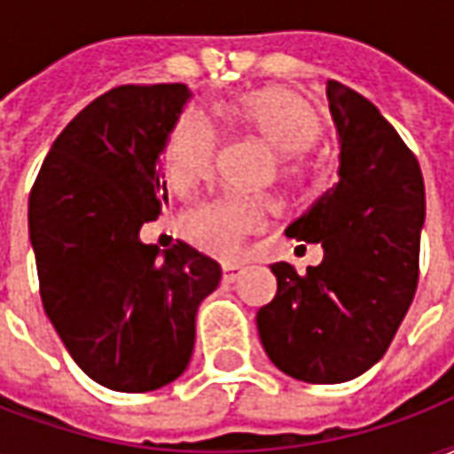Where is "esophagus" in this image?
<instances>
[{
	"label": "esophagus",
	"mask_w": 454,
	"mask_h": 454,
	"mask_svg": "<svg viewBox=\"0 0 454 454\" xmlns=\"http://www.w3.org/2000/svg\"><path fill=\"white\" fill-rule=\"evenodd\" d=\"M238 275H240V267L223 265V282H226V285H233V282L238 279Z\"/></svg>",
	"instance_id": "obj_1"
}]
</instances>
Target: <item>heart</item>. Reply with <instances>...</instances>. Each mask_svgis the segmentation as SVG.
<instances>
[{
	"label": "heart",
	"instance_id": "1",
	"mask_svg": "<svg viewBox=\"0 0 454 454\" xmlns=\"http://www.w3.org/2000/svg\"><path fill=\"white\" fill-rule=\"evenodd\" d=\"M231 119L255 130L270 148L282 153V169L292 175L296 153H304L318 138V119L296 94L286 90H257L228 106ZM216 158V136L204 121L187 114L179 121L165 148V175L177 194H187L211 175ZM262 197H221L199 204L182 218V233L208 255L231 257L247 233H255L270 214Z\"/></svg>",
	"mask_w": 454,
	"mask_h": 454
}]
</instances>
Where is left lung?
<instances>
[{"instance_id": "8db88e82", "label": "left lung", "mask_w": 454, "mask_h": 454, "mask_svg": "<svg viewBox=\"0 0 454 454\" xmlns=\"http://www.w3.org/2000/svg\"><path fill=\"white\" fill-rule=\"evenodd\" d=\"M338 136V179L286 226L321 243L324 262L299 275L270 265L277 294L257 311V333L277 370L311 384H340L374 367L419 285L426 187L419 160L380 109L328 80Z\"/></svg>"}]
</instances>
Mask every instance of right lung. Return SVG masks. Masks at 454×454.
I'll return each mask as SVG.
<instances>
[{"label":"right lung","mask_w":454,"mask_h":454,"mask_svg":"<svg viewBox=\"0 0 454 454\" xmlns=\"http://www.w3.org/2000/svg\"><path fill=\"white\" fill-rule=\"evenodd\" d=\"M187 84H123L84 106L51 145L28 197L45 316L77 367L140 394L187 370L199 304L221 267L187 243L160 253L140 228L168 204L162 153Z\"/></svg>","instance_id":"obj_1"}]
</instances>
